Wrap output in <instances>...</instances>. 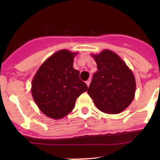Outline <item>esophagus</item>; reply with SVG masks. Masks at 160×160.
<instances>
[{
  "label": "esophagus",
  "mask_w": 160,
  "mask_h": 160,
  "mask_svg": "<svg viewBox=\"0 0 160 160\" xmlns=\"http://www.w3.org/2000/svg\"><path fill=\"white\" fill-rule=\"evenodd\" d=\"M90 80H90V79H88V80L86 81L87 85H88V87H89V85H90Z\"/></svg>",
  "instance_id": "34e87169"
}]
</instances>
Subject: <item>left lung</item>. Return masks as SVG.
<instances>
[{
    "mask_svg": "<svg viewBox=\"0 0 160 160\" xmlns=\"http://www.w3.org/2000/svg\"><path fill=\"white\" fill-rule=\"evenodd\" d=\"M98 70L93 75L88 93L100 111L118 114L133 101L135 80L124 61L110 50L93 56Z\"/></svg>",
    "mask_w": 160,
    "mask_h": 160,
    "instance_id": "obj_1",
    "label": "left lung"
}]
</instances>
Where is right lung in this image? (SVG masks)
Returning <instances> with one entry per match:
<instances>
[{
    "mask_svg": "<svg viewBox=\"0 0 160 160\" xmlns=\"http://www.w3.org/2000/svg\"><path fill=\"white\" fill-rule=\"evenodd\" d=\"M76 53L62 49L46 59L32 80V94L38 107L54 119L72 111L77 98L88 90L80 79V72L72 67Z\"/></svg>",
    "mask_w": 160,
    "mask_h": 160,
    "instance_id": "obj_1",
    "label": "right lung"
}]
</instances>
